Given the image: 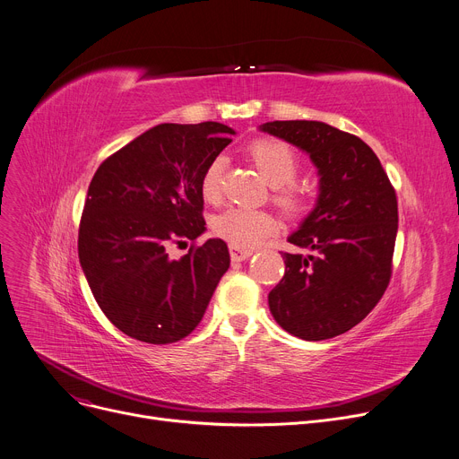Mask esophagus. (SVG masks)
Listing matches in <instances>:
<instances>
[{
	"label": "esophagus",
	"instance_id": "esophagus-1",
	"mask_svg": "<svg viewBox=\"0 0 459 459\" xmlns=\"http://www.w3.org/2000/svg\"><path fill=\"white\" fill-rule=\"evenodd\" d=\"M229 251H230L232 262H243V260H247L248 256L253 255L251 248H243V247H236V245H230Z\"/></svg>",
	"mask_w": 459,
	"mask_h": 459
}]
</instances>
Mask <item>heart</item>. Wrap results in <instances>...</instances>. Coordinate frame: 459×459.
Returning <instances> with one entry per match:
<instances>
[{"mask_svg": "<svg viewBox=\"0 0 459 459\" xmlns=\"http://www.w3.org/2000/svg\"><path fill=\"white\" fill-rule=\"evenodd\" d=\"M256 169L273 186V201L290 218L307 214L313 194L306 185L295 183L300 170V157L287 143L278 139H258L248 148ZM225 157L216 155L204 166L201 176V195L206 203H220L223 197ZM214 232L230 245L251 248L280 229L278 218L262 208L234 206L214 220Z\"/></svg>", "mask_w": 459, "mask_h": 459, "instance_id": "heart-1", "label": "heart"}]
</instances>
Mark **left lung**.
Returning <instances> with one entry per match:
<instances>
[{"label":"left lung","mask_w":459,"mask_h":459,"mask_svg":"<svg viewBox=\"0 0 459 459\" xmlns=\"http://www.w3.org/2000/svg\"><path fill=\"white\" fill-rule=\"evenodd\" d=\"M262 130L307 152L320 176L315 211L289 236L313 255L281 253L285 273L269 293L271 313L304 341L342 335L379 304L390 283L395 188L357 135L318 120H274Z\"/></svg>","instance_id":"left-lung-1"}]
</instances>
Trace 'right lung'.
I'll return each mask as SVG.
<instances>
[{
    "instance_id": "1",
    "label": "right lung",
    "mask_w": 459,
    "mask_h": 459,
    "mask_svg": "<svg viewBox=\"0 0 459 459\" xmlns=\"http://www.w3.org/2000/svg\"><path fill=\"white\" fill-rule=\"evenodd\" d=\"M220 122L159 124L95 172L78 229V258L108 320L128 337L172 344L201 322L230 265L223 239L204 232L201 176L232 143ZM192 240L189 253L171 256Z\"/></svg>"
}]
</instances>
